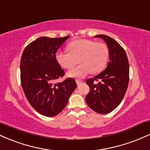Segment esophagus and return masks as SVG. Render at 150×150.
<instances>
[{"instance_id": "esophagus-1", "label": "esophagus", "mask_w": 150, "mask_h": 150, "mask_svg": "<svg viewBox=\"0 0 150 150\" xmlns=\"http://www.w3.org/2000/svg\"><path fill=\"white\" fill-rule=\"evenodd\" d=\"M76 83H77V85H81V84L82 83V81H80V80H76Z\"/></svg>"}]
</instances>
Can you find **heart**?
Returning a JSON list of instances; mask_svg holds the SVG:
<instances>
[{"mask_svg":"<svg viewBox=\"0 0 150 150\" xmlns=\"http://www.w3.org/2000/svg\"><path fill=\"white\" fill-rule=\"evenodd\" d=\"M68 51H57L55 57L58 64L65 69L76 68L68 72V76L82 78L90 73H97L106 66L108 59V49L102 42H95L90 39H80L73 41L67 47Z\"/></svg>","mask_w":150,"mask_h":150,"instance_id":"heart-1","label":"heart"}]
</instances>
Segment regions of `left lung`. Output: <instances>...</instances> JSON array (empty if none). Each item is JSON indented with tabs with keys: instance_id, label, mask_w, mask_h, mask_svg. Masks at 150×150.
I'll list each match as a JSON object with an SVG mask.
<instances>
[{
	"instance_id": "8db88e82",
	"label": "left lung",
	"mask_w": 150,
	"mask_h": 150,
	"mask_svg": "<svg viewBox=\"0 0 150 150\" xmlns=\"http://www.w3.org/2000/svg\"><path fill=\"white\" fill-rule=\"evenodd\" d=\"M94 37L106 43L109 62L104 71L86 81L89 92L85 100L93 111L106 114L113 111L124 97L129 82V63L125 50L116 40L104 34Z\"/></svg>"
}]
</instances>
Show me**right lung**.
Listing matches in <instances>:
<instances>
[{
	"label": "right lung",
	"instance_id": "1",
	"mask_svg": "<svg viewBox=\"0 0 150 150\" xmlns=\"http://www.w3.org/2000/svg\"><path fill=\"white\" fill-rule=\"evenodd\" d=\"M70 37H42L26 46L20 61L22 89L31 106L43 116L58 115L65 107L77 84L68 78L54 83L64 75L55 54Z\"/></svg>",
	"mask_w": 150,
	"mask_h": 150
}]
</instances>
